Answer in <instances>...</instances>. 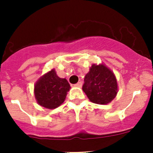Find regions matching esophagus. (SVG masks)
Segmentation results:
<instances>
[{"label":"esophagus","mask_w":153,"mask_h":153,"mask_svg":"<svg viewBox=\"0 0 153 153\" xmlns=\"http://www.w3.org/2000/svg\"><path fill=\"white\" fill-rule=\"evenodd\" d=\"M75 86H77V87H81V86H82V82L80 81V82L77 83L76 84H75Z\"/></svg>","instance_id":"1"}]
</instances>
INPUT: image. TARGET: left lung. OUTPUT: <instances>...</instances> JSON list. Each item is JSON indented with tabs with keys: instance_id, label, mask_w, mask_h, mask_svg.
I'll use <instances>...</instances> for the list:
<instances>
[{
	"instance_id": "obj_1",
	"label": "left lung",
	"mask_w": 153,
	"mask_h": 153,
	"mask_svg": "<svg viewBox=\"0 0 153 153\" xmlns=\"http://www.w3.org/2000/svg\"><path fill=\"white\" fill-rule=\"evenodd\" d=\"M82 89L91 102L107 104L118 93L116 78L104 64H92L84 78Z\"/></svg>"
}]
</instances>
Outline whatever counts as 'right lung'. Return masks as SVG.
<instances>
[{"instance_id": "right-lung-1", "label": "right lung", "mask_w": 153, "mask_h": 153, "mask_svg": "<svg viewBox=\"0 0 153 153\" xmlns=\"http://www.w3.org/2000/svg\"><path fill=\"white\" fill-rule=\"evenodd\" d=\"M70 89L66 78L57 75L52 69L38 79L35 84V97L39 105L47 109H55L63 104Z\"/></svg>"}]
</instances>
